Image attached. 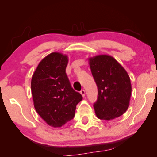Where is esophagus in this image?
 <instances>
[{"mask_svg":"<svg viewBox=\"0 0 157 157\" xmlns=\"http://www.w3.org/2000/svg\"><path fill=\"white\" fill-rule=\"evenodd\" d=\"M80 94H81V95H82V97H85V95H86V91H85V90L84 89L81 90Z\"/></svg>","mask_w":157,"mask_h":157,"instance_id":"34e87169","label":"esophagus"}]
</instances>
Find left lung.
I'll return each instance as SVG.
<instances>
[{
	"label": "left lung",
	"instance_id": "8db88e82",
	"mask_svg": "<svg viewBox=\"0 0 157 157\" xmlns=\"http://www.w3.org/2000/svg\"><path fill=\"white\" fill-rule=\"evenodd\" d=\"M91 73L98 89L95 113L100 120H111L127 111L130 103L131 83L125 69L107 55L89 57Z\"/></svg>",
	"mask_w": 157,
	"mask_h": 157
}]
</instances>
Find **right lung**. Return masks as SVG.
Returning a JSON list of instances; mask_svg holds the SVG:
<instances>
[{"label": "right lung", "mask_w": 157, "mask_h": 157, "mask_svg": "<svg viewBox=\"0 0 157 157\" xmlns=\"http://www.w3.org/2000/svg\"><path fill=\"white\" fill-rule=\"evenodd\" d=\"M68 56L52 52L45 57L32 77L34 106L48 125L61 127L72 120L82 95L71 88L66 75Z\"/></svg>", "instance_id": "obj_1"}]
</instances>
